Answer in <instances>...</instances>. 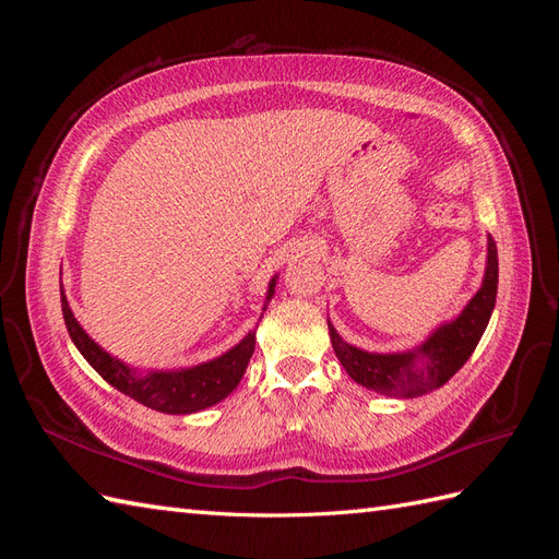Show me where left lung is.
<instances>
[{
    "instance_id": "obj_1",
    "label": "left lung",
    "mask_w": 559,
    "mask_h": 559,
    "mask_svg": "<svg viewBox=\"0 0 559 559\" xmlns=\"http://www.w3.org/2000/svg\"><path fill=\"white\" fill-rule=\"evenodd\" d=\"M499 284V259L492 235H487V263L480 289L473 294L464 310L438 324L425 341L403 352H368L343 341L329 321V335L337 361L347 376L392 399H417L443 386L460 370L480 343L492 317Z\"/></svg>"
}]
</instances>
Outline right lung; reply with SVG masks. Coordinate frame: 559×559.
I'll use <instances>...</instances> for the list:
<instances>
[{
    "label": "right lung",
    "instance_id": "1",
    "mask_svg": "<svg viewBox=\"0 0 559 559\" xmlns=\"http://www.w3.org/2000/svg\"><path fill=\"white\" fill-rule=\"evenodd\" d=\"M277 275L267 282L265 292V306L275 296ZM60 302H62V317L67 331H70L72 343L81 352L99 376H103L118 392L134 399L138 403L146 405L151 411L167 413V415H191L198 411H205L210 405L224 401L235 386L240 384L247 364L257 347V329L249 331L242 341L224 352L222 357L202 361L189 368H170V370H140L130 364L121 361L107 349L99 347L93 337L83 331L76 321L70 302H67L62 282H60ZM263 317V314H261Z\"/></svg>",
    "mask_w": 559,
    "mask_h": 559
}]
</instances>
